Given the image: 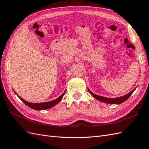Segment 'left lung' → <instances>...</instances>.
Returning <instances> with one entry per match:
<instances>
[{"label":"left lung","mask_w":149,"mask_h":149,"mask_svg":"<svg viewBox=\"0 0 149 149\" xmlns=\"http://www.w3.org/2000/svg\"><path fill=\"white\" fill-rule=\"evenodd\" d=\"M136 88L134 89L132 91H130V93H129L128 94H125V95L121 96V97H116V98H108V97H105L103 96H98L97 94H94L93 93H92L90 90L88 88V90L89 93L91 94V95L95 98L96 100L100 101L101 102H106V103H109V104H121L124 102V101H125L127 99L132 95V94L133 93V92L135 91Z\"/></svg>","instance_id":"8db88e82"}]
</instances>
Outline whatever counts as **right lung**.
Here are the masks:
<instances>
[{"label": "right lung", "instance_id": "obj_1", "mask_svg": "<svg viewBox=\"0 0 149 149\" xmlns=\"http://www.w3.org/2000/svg\"><path fill=\"white\" fill-rule=\"evenodd\" d=\"M65 91L59 97L56 98L55 100H53L52 101H49V102H41V103H31V102H27V101H25L24 100H23V99H22L21 97H20L15 91H14V93L15 94H17V96L20 99L21 101L24 103H25L26 106H29V107L31 108V109H33L40 111V110H45V109H49V108H51L53 106H55V105H56L57 104L59 103L61 101V100H62L63 97V96L65 95Z\"/></svg>", "mask_w": 149, "mask_h": 149}]
</instances>
